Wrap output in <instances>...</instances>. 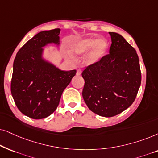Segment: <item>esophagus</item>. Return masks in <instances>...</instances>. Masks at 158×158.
<instances>
[{
  "label": "esophagus",
  "instance_id": "esophagus-1",
  "mask_svg": "<svg viewBox=\"0 0 158 158\" xmlns=\"http://www.w3.org/2000/svg\"><path fill=\"white\" fill-rule=\"evenodd\" d=\"M81 74V69H77V76H80Z\"/></svg>",
  "mask_w": 158,
  "mask_h": 158
}]
</instances>
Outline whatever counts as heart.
I'll return each instance as SVG.
<instances>
[{
	"label": "heart",
	"instance_id": "heart-1",
	"mask_svg": "<svg viewBox=\"0 0 158 158\" xmlns=\"http://www.w3.org/2000/svg\"><path fill=\"white\" fill-rule=\"evenodd\" d=\"M108 48L106 40L87 38L76 41L71 45V50L77 55L85 54L90 50L86 60L89 64H94L100 61L103 57Z\"/></svg>",
	"mask_w": 158,
	"mask_h": 158
}]
</instances>
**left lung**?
Listing matches in <instances>:
<instances>
[{
    "label": "left lung",
    "mask_w": 158,
    "mask_h": 158,
    "mask_svg": "<svg viewBox=\"0 0 158 158\" xmlns=\"http://www.w3.org/2000/svg\"><path fill=\"white\" fill-rule=\"evenodd\" d=\"M111 36L110 52L83 71L82 96L90 110L100 116L116 115L133 103L141 85L136 50L119 34Z\"/></svg>",
    "instance_id": "8db88e82"
}]
</instances>
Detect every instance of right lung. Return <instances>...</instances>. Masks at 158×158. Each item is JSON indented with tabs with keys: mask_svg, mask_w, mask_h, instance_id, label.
I'll list each match as a JSON object with an SVG mask.
<instances>
[{
	"mask_svg": "<svg viewBox=\"0 0 158 158\" xmlns=\"http://www.w3.org/2000/svg\"><path fill=\"white\" fill-rule=\"evenodd\" d=\"M60 29L42 31L25 43L16 54L10 91L16 106L33 119L49 116L77 71H62L43 58V47L60 45Z\"/></svg>",
	"mask_w": 158,
	"mask_h": 158,
	"instance_id": "add662e5",
	"label": "right lung"
}]
</instances>
